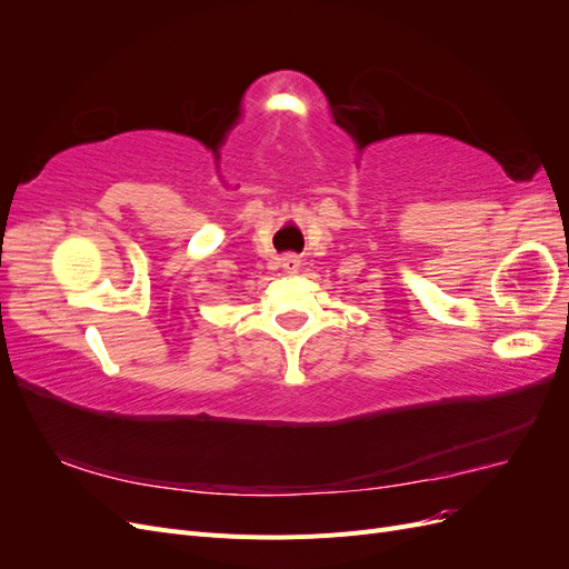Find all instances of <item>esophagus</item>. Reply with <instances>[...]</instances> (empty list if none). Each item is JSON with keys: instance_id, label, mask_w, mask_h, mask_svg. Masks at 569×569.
<instances>
[{"instance_id": "esophagus-1", "label": "esophagus", "mask_w": 569, "mask_h": 569, "mask_svg": "<svg viewBox=\"0 0 569 569\" xmlns=\"http://www.w3.org/2000/svg\"><path fill=\"white\" fill-rule=\"evenodd\" d=\"M299 266H301V261H299V256H297V253H287V256H282V270H284V272H297V270H299Z\"/></svg>"}]
</instances>
